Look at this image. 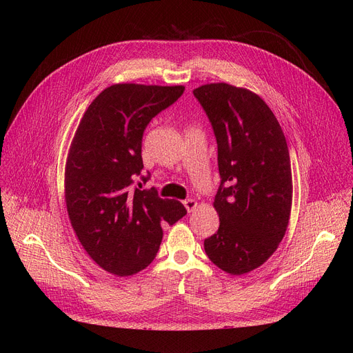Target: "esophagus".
<instances>
[{
    "mask_svg": "<svg viewBox=\"0 0 353 353\" xmlns=\"http://www.w3.org/2000/svg\"><path fill=\"white\" fill-rule=\"evenodd\" d=\"M183 203H184L187 212H193L197 208V201L193 199H185Z\"/></svg>",
    "mask_w": 353,
    "mask_h": 353,
    "instance_id": "esophagus-1",
    "label": "esophagus"
}]
</instances>
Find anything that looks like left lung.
<instances>
[{
	"label": "left lung",
	"mask_w": 353,
	"mask_h": 353,
	"mask_svg": "<svg viewBox=\"0 0 353 353\" xmlns=\"http://www.w3.org/2000/svg\"><path fill=\"white\" fill-rule=\"evenodd\" d=\"M218 144L219 228L205 240L218 268L241 275L261 266L283 240L292 209V168L285 137L266 103L228 83L193 91Z\"/></svg>",
	"instance_id": "1"
}]
</instances>
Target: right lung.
<instances>
[{"label":"right lung","instance_id":"right-lung-1","mask_svg":"<svg viewBox=\"0 0 353 353\" xmlns=\"http://www.w3.org/2000/svg\"><path fill=\"white\" fill-rule=\"evenodd\" d=\"M184 87L117 83L90 104L73 137L65 188L72 227L95 263L114 275L140 272L156 258L162 225L187 215L176 200L141 190L143 135Z\"/></svg>","mask_w":353,"mask_h":353}]
</instances>
